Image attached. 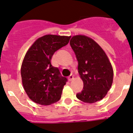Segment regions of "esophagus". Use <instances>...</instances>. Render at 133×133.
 I'll return each instance as SVG.
<instances>
[{"label":"esophagus","instance_id":"obj_1","mask_svg":"<svg viewBox=\"0 0 133 133\" xmlns=\"http://www.w3.org/2000/svg\"><path fill=\"white\" fill-rule=\"evenodd\" d=\"M68 79H69V81L73 80V79H74V76L71 75V76H69V77H68Z\"/></svg>","mask_w":133,"mask_h":133}]
</instances>
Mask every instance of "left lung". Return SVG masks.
<instances>
[{
    "label": "left lung",
    "instance_id": "left-lung-1",
    "mask_svg": "<svg viewBox=\"0 0 133 133\" xmlns=\"http://www.w3.org/2000/svg\"><path fill=\"white\" fill-rule=\"evenodd\" d=\"M70 45L78 62V72L84 83L83 90L76 97L86 103L103 99L113 82V68L104 51L94 39L78 35L70 40Z\"/></svg>",
    "mask_w": 133,
    "mask_h": 133
}]
</instances>
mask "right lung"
Instances as JSON below:
<instances>
[{
  "instance_id": "1",
  "label": "right lung",
  "mask_w": 133,
  "mask_h": 133,
  "mask_svg": "<svg viewBox=\"0 0 133 133\" xmlns=\"http://www.w3.org/2000/svg\"><path fill=\"white\" fill-rule=\"evenodd\" d=\"M71 36L45 35L38 38L26 51L22 62V84L31 100L41 105L59 100L67 79L51 63L54 53L69 43Z\"/></svg>"
}]
</instances>
